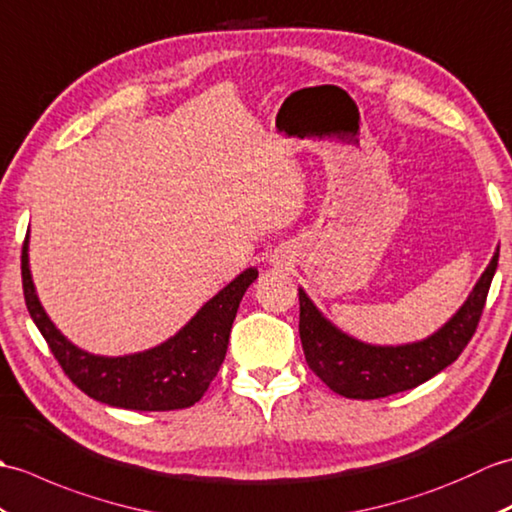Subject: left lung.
I'll return each mask as SVG.
<instances>
[{
    "instance_id": "left-lung-1",
    "label": "left lung",
    "mask_w": 512,
    "mask_h": 512,
    "mask_svg": "<svg viewBox=\"0 0 512 512\" xmlns=\"http://www.w3.org/2000/svg\"><path fill=\"white\" fill-rule=\"evenodd\" d=\"M499 249L462 309L423 342L407 346H370L344 335L324 320L300 289V339L309 368L346 399H381L425 383L467 348L486 304L497 269Z\"/></svg>"
}]
</instances>
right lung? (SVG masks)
<instances>
[{"label":"right lung","mask_w":512,"mask_h":512,"mask_svg":"<svg viewBox=\"0 0 512 512\" xmlns=\"http://www.w3.org/2000/svg\"><path fill=\"white\" fill-rule=\"evenodd\" d=\"M256 276V269H245L162 346L129 357H96L67 342L45 315L28 269V236L21 247L28 313L63 372L92 399L140 412L184 410L206 394L225 359L238 304Z\"/></svg>","instance_id":"obj_1"}]
</instances>
